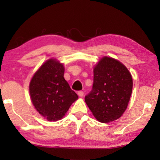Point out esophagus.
I'll return each mask as SVG.
<instances>
[{"label":"esophagus","mask_w":160,"mask_h":160,"mask_svg":"<svg viewBox=\"0 0 160 160\" xmlns=\"http://www.w3.org/2000/svg\"><path fill=\"white\" fill-rule=\"evenodd\" d=\"M78 96H79L80 97H82L83 95H84V92H83L82 91H79L78 92Z\"/></svg>","instance_id":"34e87169"}]
</instances>
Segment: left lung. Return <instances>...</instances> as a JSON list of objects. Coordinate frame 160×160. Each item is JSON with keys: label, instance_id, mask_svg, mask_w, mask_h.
I'll use <instances>...</instances> for the list:
<instances>
[{"label": "left lung", "instance_id": "1", "mask_svg": "<svg viewBox=\"0 0 160 160\" xmlns=\"http://www.w3.org/2000/svg\"><path fill=\"white\" fill-rule=\"evenodd\" d=\"M92 90L85 97L97 121L110 123L123 114L132 90V78L121 61L104 56L94 66Z\"/></svg>", "mask_w": 160, "mask_h": 160}]
</instances>
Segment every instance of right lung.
<instances>
[{
	"label": "right lung",
	"instance_id": "1",
	"mask_svg": "<svg viewBox=\"0 0 160 160\" xmlns=\"http://www.w3.org/2000/svg\"><path fill=\"white\" fill-rule=\"evenodd\" d=\"M63 63L56 58L46 61L34 72L29 85L32 104L48 121L61 120L78 99L64 78Z\"/></svg>",
	"mask_w": 160,
	"mask_h": 160
}]
</instances>
